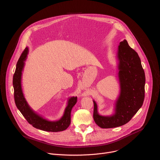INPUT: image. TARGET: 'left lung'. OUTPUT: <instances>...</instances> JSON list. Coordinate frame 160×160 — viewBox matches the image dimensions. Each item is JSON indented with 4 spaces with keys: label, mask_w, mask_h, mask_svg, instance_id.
Masks as SVG:
<instances>
[{
    "label": "left lung",
    "mask_w": 160,
    "mask_h": 160,
    "mask_svg": "<svg viewBox=\"0 0 160 160\" xmlns=\"http://www.w3.org/2000/svg\"><path fill=\"white\" fill-rule=\"evenodd\" d=\"M118 59L121 90L115 114L110 117L99 115L97 104L93 101V118L102 128L118 127L128 123L141 108L144 100V71L138 54L129 46L126 40L120 43Z\"/></svg>",
    "instance_id": "obj_1"
}]
</instances>
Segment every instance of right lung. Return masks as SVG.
Listing matches in <instances>:
<instances>
[{"label":"right lung","mask_w":160,"mask_h":160,"mask_svg":"<svg viewBox=\"0 0 160 160\" xmlns=\"http://www.w3.org/2000/svg\"><path fill=\"white\" fill-rule=\"evenodd\" d=\"M28 48H25L21 54L16 64V70L13 75L12 84L14 97L16 107L27 122L36 128L48 132H60L66 130L71 123V111L77 101V97H72L68 100L64 115L58 121L51 122L43 119L35 113L27 104L22 92L21 79L22 68L28 54Z\"/></svg>","instance_id":"obj_1"}]
</instances>
